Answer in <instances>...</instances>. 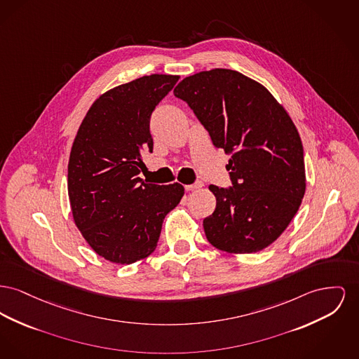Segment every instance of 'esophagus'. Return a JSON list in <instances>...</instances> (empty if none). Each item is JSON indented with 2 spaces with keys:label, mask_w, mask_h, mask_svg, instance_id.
<instances>
[{
  "label": "esophagus",
  "mask_w": 359,
  "mask_h": 359,
  "mask_svg": "<svg viewBox=\"0 0 359 359\" xmlns=\"http://www.w3.org/2000/svg\"><path fill=\"white\" fill-rule=\"evenodd\" d=\"M201 187H202V182H196V183H194V184L186 186V191H195L198 190V189H201Z\"/></svg>",
  "instance_id": "obj_1"
}]
</instances>
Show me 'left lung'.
Instances as JSON below:
<instances>
[{
	"label": "left lung",
	"mask_w": 359,
	"mask_h": 359,
	"mask_svg": "<svg viewBox=\"0 0 359 359\" xmlns=\"http://www.w3.org/2000/svg\"><path fill=\"white\" fill-rule=\"evenodd\" d=\"M232 154L231 189L209 186L217 199L203 219L212 247L228 253L259 252L285 232L302 202L304 149L292 118L269 89L231 69L186 77L173 90Z\"/></svg>",
	"instance_id": "1"
}]
</instances>
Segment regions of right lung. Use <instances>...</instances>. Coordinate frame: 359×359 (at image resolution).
<instances>
[{"label": "right lung", "mask_w": 359, "mask_h": 359, "mask_svg": "<svg viewBox=\"0 0 359 359\" xmlns=\"http://www.w3.org/2000/svg\"><path fill=\"white\" fill-rule=\"evenodd\" d=\"M180 77L150 74L118 85L88 109L70 150L67 192L76 226L99 256L116 264L148 257L163 221L184 195L179 183L138 176L153 150L149 122Z\"/></svg>", "instance_id": "obj_1"}]
</instances>
